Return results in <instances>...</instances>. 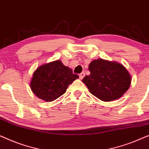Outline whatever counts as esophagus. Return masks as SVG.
<instances>
[{"mask_svg": "<svg viewBox=\"0 0 149 149\" xmlns=\"http://www.w3.org/2000/svg\"><path fill=\"white\" fill-rule=\"evenodd\" d=\"M85 72H81V74H79V78H80V79H83V77H85Z\"/></svg>", "mask_w": 149, "mask_h": 149, "instance_id": "esophagus-1", "label": "esophagus"}]
</instances>
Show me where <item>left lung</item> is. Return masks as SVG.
Listing matches in <instances>:
<instances>
[{
    "label": "left lung",
    "mask_w": 149,
    "mask_h": 149,
    "mask_svg": "<svg viewBox=\"0 0 149 149\" xmlns=\"http://www.w3.org/2000/svg\"><path fill=\"white\" fill-rule=\"evenodd\" d=\"M89 70L90 74L82 81L89 91L101 100H118L130 87L131 77L121 64L97 59L91 62Z\"/></svg>",
    "instance_id": "8db88e82"
}]
</instances>
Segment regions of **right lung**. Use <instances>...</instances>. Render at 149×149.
I'll return each mask as SVG.
<instances>
[{
    "label": "right lung",
    "instance_id": "right-lung-1",
    "mask_svg": "<svg viewBox=\"0 0 149 149\" xmlns=\"http://www.w3.org/2000/svg\"><path fill=\"white\" fill-rule=\"evenodd\" d=\"M78 78V75L73 74L72 70L60 60H56L36 69L30 87L36 96L49 102L62 95L68 85Z\"/></svg>",
    "mask_w": 149,
    "mask_h": 149
}]
</instances>
